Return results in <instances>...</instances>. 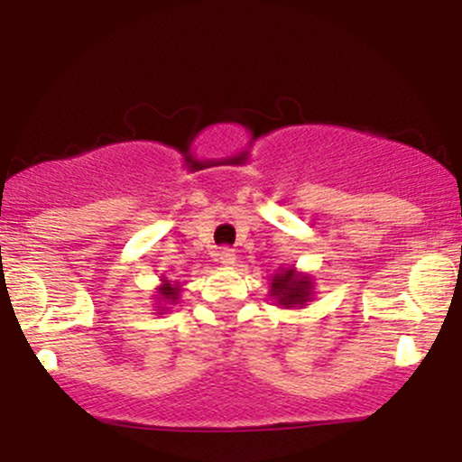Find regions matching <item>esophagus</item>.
Segmentation results:
<instances>
[{"mask_svg": "<svg viewBox=\"0 0 462 462\" xmlns=\"http://www.w3.org/2000/svg\"><path fill=\"white\" fill-rule=\"evenodd\" d=\"M217 261H219L221 264H226V267H232V264L236 263V256L230 247H224V249H219V254H217Z\"/></svg>", "mask_w": 462, "mask_h": 462, "instance_id": "esophagus-1", "label": "esophagus"}]
</instances>
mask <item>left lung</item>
Here are the masks:
<instances>
[{"label": "left lung", "mask_w": 462, "mask_h": 462, "mask_svg": "<svg viewBox=\"0 0 462 462\" xmlns=\"http://www.w3.org/2000/svg\"><path fill=\"white\" fill-rule=\"evenodd\" d=\"M269 295L282 309H301L312 298L310 275L295 272V267L278 269L272 275V291H269Z\"/></svg>", "instance_id": "obj_1"}]
</instances>
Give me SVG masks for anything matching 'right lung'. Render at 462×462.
I'll list each match as a JSON object with an SVG mask.
<instances>
[{"label": "right lung", "instance_id": "obj_1", "mask_svg": "<svg viewBox=\"0 0 462 462\" xmlns=\"http://www.w3.org/2000/svg\"><path fill=\"white\" fill-rule=\"evenodd\" d=\"M158 301H161V306H156V309H164L162 304H176L180 300V284H171L169 280H162V284L158 286Z\"/></svg>", "mask_w": 462, "mask_h": 462}]
</instances>
